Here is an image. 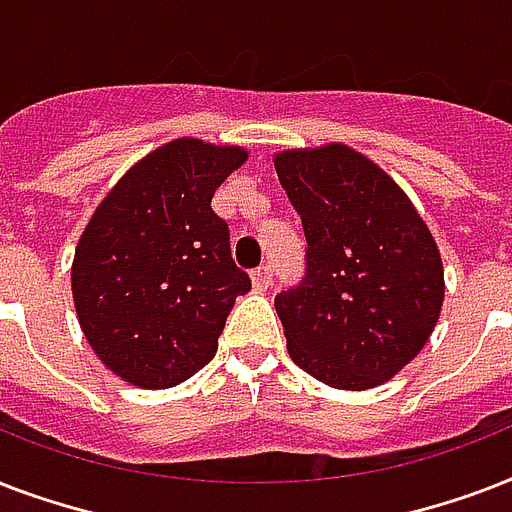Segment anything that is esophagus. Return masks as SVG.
Instances as JSON below:
<instances>
[{"label":"esophagus","mask_w":512,"mask_h":512,"mask_svg":"<svg viewBox=\"0 0 512 512\" xmlns=\"http://www.w3.org/2000/svg\"><path fill=\"white\" fill-rule=\"evenodd\" d=\"M271 281H273L271 265H260V268H255V271H252V287H255L257 292L271 289Z\"/></svg>","instance_id":"esophagus-1"}]
</instances>
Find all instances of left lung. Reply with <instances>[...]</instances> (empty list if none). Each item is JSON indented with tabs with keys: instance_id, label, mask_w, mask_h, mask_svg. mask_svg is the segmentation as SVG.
Returning <instances> with one entry per match:
<instances>
[{
	"instance_id": "8db88e82",
	"label": "left lung",
	"mask_w": 512,
	"mask_h": 512,
	"mask_svg": "<svg viewBox=\"0 0 512 512\" xmlns=\"http://www.w3.org/2000/svg\"><path fill=\"white\" fill-rule=\"evenodd\" d=\"M273 164L308 239L303 287L276 295L289 356L329 388H377L438 324L436 239L404 188L345 143L289 148Z\"/></svg>"
}]
</instances>
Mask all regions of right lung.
I'll return each instance as SVG.
<instances>
[{
    "label": "right lung",
    "instance_id": "right-lung-1",
    "mask_svg": "<svg viewBox=\"0 0 512 512\" xmlns=\"http://www.w3.org/2000/svg\"><path fill=\"white\" fill-rule=\"evenodd\" d=\"M247 148L177 138L135 162L84 225L71 263L79 327L106 369L175 388L217 353L249 276L231 257L212 193Z\"/></svg>",
    "mask_w": 512,
    "mask_h": 512
}]
</instances>
